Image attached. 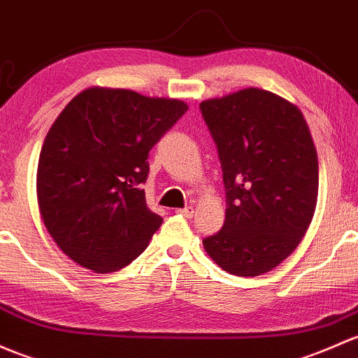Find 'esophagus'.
Listing matches in <instances>:
<instances>
[{
    "label": "esophagus",
    "instance_id": "34e87169",
    "mask_svg": "<svg viewBox=\"0 0 358 358\" xmlns=\"http://www.w3.org/2000/svg\"><path fill=\"white\" fill-rule=\"evenodd\" d=\"M178 214H182L183 217H187V220H190L192 216H194V208L192 206H189V208H183V209H178L176 210Z\"/></svg>",
    "mask_w": 358,
    "mask_h": 358
}]
</instances>
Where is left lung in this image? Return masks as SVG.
Listing matches in <instances>:
<instances>
[{"label":"left lung","mask_w":358,"mask_h":358,"mask_svg":"<svg viewBox=\"0 0 358 358\" xmlns=\"http://www.w3.org/2000/svg\"><path fill=\"white\" fill-rule=\"evenodd\" d=\"M227 192L224 224L202 240L229 274L259 276L295 250L315 210L317 152L302 111L276 94L243 89L201 103Z\"/></svg>","instance_id":"8db88e82"}]
</instances>
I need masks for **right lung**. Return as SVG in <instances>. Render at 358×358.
I'll use <instances>...</instances> for the list:
<instances>
[{
    "label": "right lung",
    "mask_w": 358,
    "mask_h": 358,
    "mask_svg": "<svg viewBox=\"0 0 358 358\" xmlns=\"http://www.w3.org/2000/svg\"><path fill=\"white\" fill-rule=\"evenodd\" d=\"M189 110L127 89L75 96L48 131L37 166L44 224L77 264L113 273L137 259L163 223L145 202L149 150Z\"/></svg>",
    "instance_id": "add662e5"
}]
</instances>
